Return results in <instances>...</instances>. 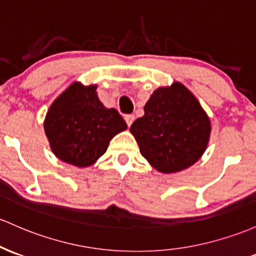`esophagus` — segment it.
<instances>
[{"label": "esophagus", "mask_w": 256, "mask_h": 256, "mask_svg": "<svg viewBox=\"0 0 256 256\" xmlns=\"http://www.w3.org/2000/svg\"><path fill=\"white\" fill-rule=\"evenodd\" d=\"M134 115H132V114L125 115V122H126V124H128V128H130L131 124L134 122Z\"/></svg>", "instance_id": "1"}]
</instances>
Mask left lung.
I'll list each match as a JSON object with an SVG mask.
<instances>
[{"label":"left lung","mask_w":256,"mask_h":256,"mask_svg":"<svg viewBox=\"0 0 256 256\" xmlns=\"http://www.w3.org/2000/svg\"><path fill=\"white\" fill-rule=\"evenodd\" d=\"M210 130L206 112L180 82L156 90L144 115L130 128L142 156L164 174L194 164L206 150Z\"/></svg>","instance_id":"obj_1"}]
</instances>
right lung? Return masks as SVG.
Instances as JSON below:
<instances>
[{
	"instance_id": "1",
	"label": "right lung",
	"mask_w": 256,
	"mask_h": 256,
	"mask_svg": "<svg viewBox=\"0 0 256 256\" xmlns=\"http://www.w3.org/2000/svg\"><path fill=\"white\" fill-rule=\"evenodd\" d=\"M128 125L116 109L98 100L96 86L72 84L50 106L44 131L53 153L78 168L90 166L106 153L109 141Z\"/></svg>"
}]
</instances>
